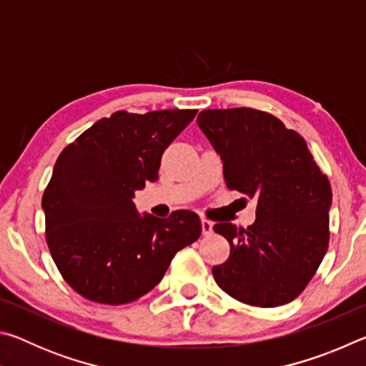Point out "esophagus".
Here are the masks:
<instances>
[{
	"instance_id": "1",
	"label": "esophagus",
	"mask_w": 366,
	"mask_h": 366,
	"mask_svg": "<svg viewBox=\"0 0 366 366\" xmlns=\"http://www.w3.org/2000/svg\"><path fill=\"white\" fill-rule=\"evenodd\" d=\"M202 234L203 235H212L213 234V222L203 218L202 219Z\"/></svg>"
}]
</instances>
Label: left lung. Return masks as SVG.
I'll return each instance as SVG.
<instances>
[{
	"mask_svg": "<svg viewBox=\"0 0 366 366\" xmlns=\"http://www.w3.org/2000/svg\"><path fill=\"white\" fill-rule=\"evenodd\" d=\"M197 122L222 159L227 187L257 198L252 226H213L231 245L226 262L213 266L216 284L247 305L292 302L330 244V181L303 137L269 113L205 109Z\"/></svg>",
	"mask_w": 366,
	"mask_h": 366,
	"instance_id": "obj_1",
	"label": "left lung"
}]
</instances>
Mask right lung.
<instances>
[{"label":"right lung","mask_w":366,"mask_h":366,"mask_svg":"<svg viewBox=\"0 0 366 366\" xmlns=\"http://www.w3.org/2000/svg\"><path fill=\"white\" fill-rule=\"evenodd\" d=\"M197 109L116 111L67 145L41 198L46 244L64 281L85 299L122 305L163 280L176 253L202 234L198 214L140 216L132 198L158 181L163 152Z\"/></svg>","instance_id":"add662e5"}]
</instances>
